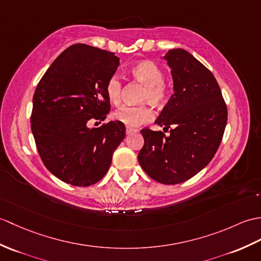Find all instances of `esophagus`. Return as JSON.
I'll use <instances>...</instances> for the list:
<instances>
[{
	"instance_id": "1",
	"label": "esophagus",
	"mask_w": 261,
	"mask_h": 261,
	"mask_svg": "<svg viewBox=\"0 0 261 261\" xmlns=\"http://www.w3.org/2000/svg\"><path fill=\"white\" fill-rule=\"evenodd\" d=\"M135 132H138L137 129H133V128H126V135H131V133H135Z\"/></svg>"
}]
</instances>
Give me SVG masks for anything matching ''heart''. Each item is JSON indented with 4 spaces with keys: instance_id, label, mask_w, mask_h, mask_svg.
<instances>
[{
    "instance_id": "obj_1",
    "label": "heart",
    "mask_w": 261,
    "mask_h": 261,
    "mask_svg": "<svg viewBox=\"0 0 261 261\" xmlns=\"http://www.w3.org/2000/svg\"><path fill=\"white\" fill-rule=\"evenodd\" d=\"M131 74L144 86L142 101H148L155 107H161L166 102L168 88L163 82L165 74L160 66L151 61H140L132 66ZM121 91L122 83L120 79L117 75H112L106 86L109 101L113 105H118L121 99ZM113 118L128 126H137L149 122L152 119V111L147 106H123L113 113Z\"/></svg>"
}]
</instances>
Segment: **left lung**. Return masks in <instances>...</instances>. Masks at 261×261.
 Listing matches in <instances>:
<instances>
[{"label": "left lung", "instance_id": "left-lung-1", "mask_svg": "<svg viewBox=\"0 0 261 261\" xmlns=\"http://www.w3.org/2000/svg\"><path fill=\"white\" fill-rule=\"evenodd\" d=\"M171 69L173 94L155 124L170 129L141 130L144 144L138 154L141 168L163 185L192 178L213 160L227 124V107L214 74L184 48L165 57Z\"/></svg>", "mask_w": 261, "mask_h": 261}]
</instances>
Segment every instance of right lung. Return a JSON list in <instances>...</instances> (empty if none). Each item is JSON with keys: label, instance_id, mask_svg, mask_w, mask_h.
<instances>
[{"label": "right lung", "instance_id": "right-lung-1", "mask_svg": "<svg viewBox=\"0 0 261 261\" xmlns=\"http://www.w3.org/2000/svg\"><path fill=\"white\" fill-rule=\"evenodd\" d=\"M119 65L112 52L73 44L54 60L36 87L31 116L35 144L47 170L63 182H98L125 137L120 121L99 128L88 125L110 112L106 86Z\"/></svg>", "mask_w": 261, "mask_h": 261}]
</instances>
